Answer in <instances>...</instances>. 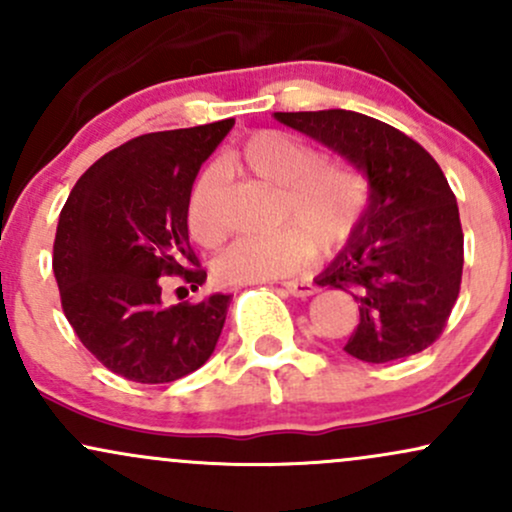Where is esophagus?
Wrapping results in <instances>:
<instances>
[{
    "mask_svg": "<svg viewBox=\"0 0 512 512\" xmlns=\"http://www.w3.org/2000/svg\"><path fill=\"white\" fill-rule=\"evenodd\" d=\"M284 291L286 293H291V296H296V298H305V296H313L315 293V286L313 284H308V281H284Z\"/></svg>",
    "mask_w": 512,
    "mask_h": 512,
    "instance_id": "34e87169",
    "label": "esophagus"
}]
</instances>
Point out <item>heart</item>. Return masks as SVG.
Returning <instances> with one entry per match:
<instances>
[{"instance_id": "heart-1", "label": "heart", "mask_w": 512, "mask_h": 512, "mask_svg": "<svg viewBox=\"0 0 512 512\" xmlns=\"http://www.w3.org/2000/svg\"><path fill=\"white\" fill-rule=\"evenodd\" d=\"M236 161L252 175L279 187L276 219L286 226L262 236L233 240L216 257L214 274L223 284L269 281L301 269L315 245L332 250L354 233L368 204V182L354 168L327 161L301 139L276 129L252 134ZM187 228L202 245L223 236L216 170L207 168L187 195Z\"/></svg>"}]
</instances>
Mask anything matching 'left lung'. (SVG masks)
<instances>
[{"mask_svg": "<svg viewBox=\"0 0 512 512\" xmlns=\"http://www.w3.org/2000/svg\"><path fill=\"white\" fill-rule=\"evenodd\" d=\"M274 117L368 175L366 214L317 279L358 303L361 320L344 351L387 363L428 349L448 325L464 264L460 209L436 158L399 129L351 110Z\"/></svg>", "mask_w": 512, "mask_h": 512, "instance_id": "obj_1", "label": "left lung"}]
</instances>
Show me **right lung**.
Listing matches in <instances>:
<instances>
[{"mask_svg":"<svg viewBox=\"0 0 512 512\" xmlns=\"http://www.w3.org/2000/svg\"><path fill=\"white\" fill-rule=\"evenodd\" d=\"M211 125L134 137L76 180L57 223L52 269L76 337L132 383H173L209 361L231 296L163 305L161 279L207 281L187 236V195L231 132Z\"/></svg>","mask_w":512,"mask_h":512,"instance_id":"obj_1","label":"right lung"}]
</instances>
